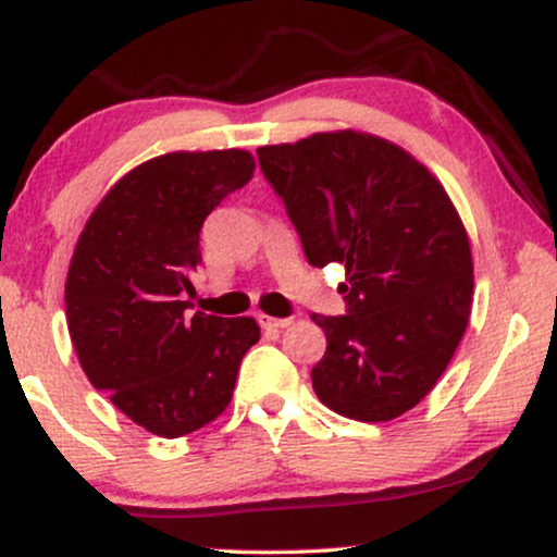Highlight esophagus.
<instances>
[{"label":"esophagus","mask_w":557,"mask_h":557,"mask_svg":"<svg viewBox=\"0 0 557 557\" xmlns=\"http://www.w3.org/2000/svg\"><path fill=\"white\" fill-rule=\"evenodd\" d=\"M258 322H261V326L263 330H286L288 324H292V319H276V317H265V314H261L258 317Z\"/></svg>","instance_id":"obj_1"}]
</instances>
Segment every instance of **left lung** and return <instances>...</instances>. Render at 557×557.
<instances>
[{"label": "left lung", "mask_w": 557, "mask_h": 557, "mask_svg": "<svg viewBox=\"0 0 557 557\" xmlns=\"http://www.w3.org/2000/svg\"><path fill=\"white\" fill-rule=\"evenodd\" d=\"M258 164L307 261L347 271V314H311L326 334L317 398L355 421H393L433 391L469 324L474 265L459 212L406 149L349 128L261 147Z\"/></svg>", "instance_id": "8db88e82"}]
</instances>
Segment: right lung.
<instances>
[{
  "mask_svg": "<svg viewBox=\"0 0 557 557\" xmlns=\"http://www.w3.org/2000/svg\"><path fill=\"white\" fill-rule=\"evenodd\" d=\"M243 149L172 151L121 177L83 227L65 281V317L96 391L141 429L177 438L227 408L256 319L185 314L202 261L200 231L250 182Z\"/></svg>",
  "mask_w": 557,
  "mask_h": 557,
  "instance_id": "right-lung-1",
  "label": "right lung"
}]
</instances>
